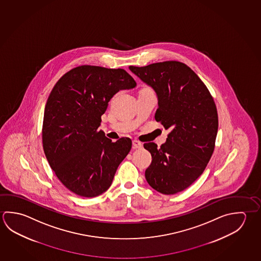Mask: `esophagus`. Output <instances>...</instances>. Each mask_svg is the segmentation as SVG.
<instances>
[{
  "label": "esophagus",
  "instance_id": "34e87169",
  "mask_svg": "<svg viewBox=\"0 0 261 261\" xmlns=\"http://www.w3.org/2000/svg\"><path fill=\"white\" fill-rule=\"evenodd\" d=\"M142 147H143V144H142L141 142L137 141V140H133V148L140 149Z\"/></svg>",
  "mask_w": 261,
  "mask_h": 261
}]
</instances>
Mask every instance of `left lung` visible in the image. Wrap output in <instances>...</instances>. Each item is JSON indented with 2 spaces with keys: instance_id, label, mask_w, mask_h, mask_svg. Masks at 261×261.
Returning a JSON list of instances; mask_svg holds the SVG:
<instances>
[{
  "instance_id": "1",
  "label": "left lung",
  "mask_w": 261,
  "mask_h": 261,
  "mask_svg": "<svg viewBox=\"0 0 261 261\" xmlns=\"http://www.w3.org/2000/svg\"><path fill=\"white\" fill-rule=\"evenodd\" d=\"M129 69L154 90L155 121L170 130L160 147L153 142L144 145L152 155L146 181L166 195L182 192L201 176L215 149L218 115L214 99L201 79L181 62Z\"/></svg>"
}]
</instances>
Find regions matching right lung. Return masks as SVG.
Here are the masks:
<instances>
[{"label":"right lung","instance_id":"1","mask_svg":"<svg viewBox=\"0 0 261 261\" xmlns=\"http://www.w3.org/2000/svg\"><path fill=\"white\" fill-rule=\"evenodd\" d=\"M137 86L124 69L80 66L60 79L46 101L42 129L43 148L57 177L79 196L106 192L132 141L112 142L101 125V115L115 93Z\"/></svg>","mask_w":261,"mask_h":261}]
</instances>
